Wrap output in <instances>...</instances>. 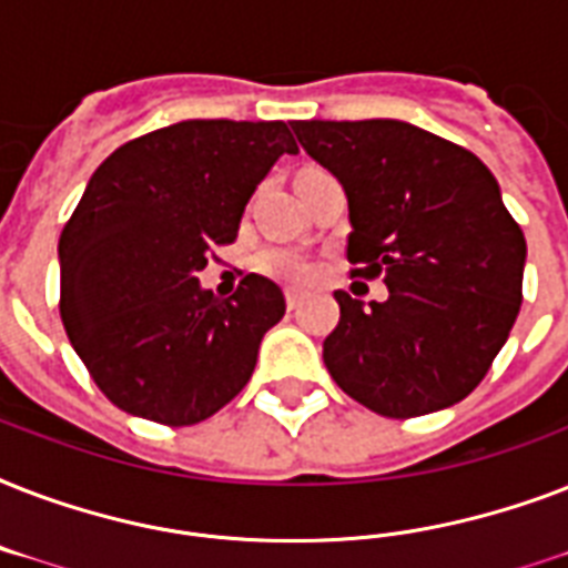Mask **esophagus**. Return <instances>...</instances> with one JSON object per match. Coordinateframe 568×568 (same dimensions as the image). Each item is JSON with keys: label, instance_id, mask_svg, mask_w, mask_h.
<instances>
[{"label": "esophagus", "instance_id": "esophagus-1", "mask_svg": "<svg viewBox=\"0 0 568 568\" xmlns=\"http://www.w3.org/2000/svg\"><path fill=\"white\" fill-rule=\"evenodd\" d=\"M285 306H288V310H297V306H301V294L297 292H285Z\"/></svg>", "mask_w": 568, "mask_h": 568}]
</instances>
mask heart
I'll return each mask as SVG.
<instances>
[{
  "label": "heart",
  "instance_id": "b5f03b06",
  "mask_svg": "<svg viewBox=\"0 0 568 568\" xmlns=\"http://www.w3.org/2000/svg\"><path fill=\"white\" fill-rule=\"evenodd\" d=\"M258 267H262L267 276H274V280H283V283L292 285H303L312 280V265L301 256V253H294V250H265V253L258 256Z\"/></svg>",
  "mask_w": 568,
  "mask_h": 568
}]
</instances>
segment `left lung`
Segmentation results:
<instances>
[{
	"label": "left lung",
	"instance_id": "left-lung-1",
	"mask_svg": "<svg viewBox=\"0 0 568 568\" xmlns=\"http://www.w3.org/2000/svg\"><path fill=\"white\" fill-rule=\"evenodd\" d=\"M347 196V258L383 276V303L336 292L324 365L388 418L459 404L484 379L521 306L528 244L475 153L404 120H292Z\"/></svg>",
	"mask_w": 568,
	"mask_h": 568
}]
</instances>
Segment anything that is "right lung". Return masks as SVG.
Instances as JSON below:
<instances>
[{
    "label": "right lung",
    "mask_w": 568,
    "mask_h": 568,
    "mask_svg": "<svg viewBox=\"0 0 568 568\" xmlns=\"http://www.w3.org/2000/svg\"><path fill=\"white\" fill-rule=\"evenodd\" d=\"M283 153H297L283 120H182L93 171L58 241L61 321L123 413L185 427L247 386L283 292L250 274L226 301L194 274L214 244L235 241Z\"/></svg>",
    "instance_id": "1"
}]
</instances>
